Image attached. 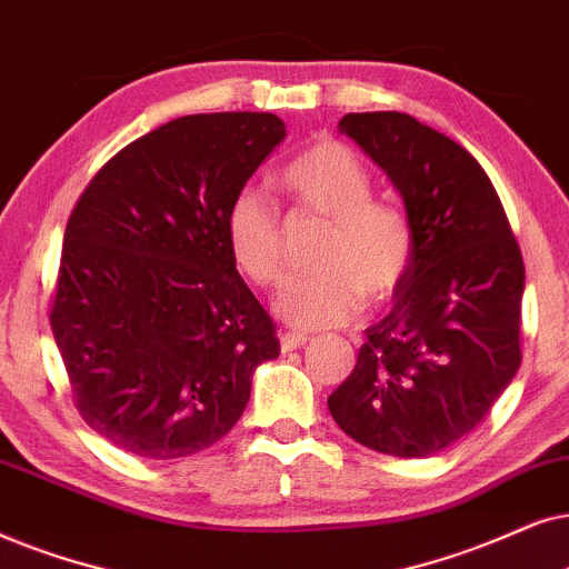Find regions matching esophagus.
<instances>
[{
    "label": "esophagus",
    "mask_w": 569,
    "mask_h": 569,
    "mask_svg": "<svg viewBox=\"0 0 569 569\" xmlns=\"http://www.w3.org/2000/svg\"><path fill=\"white\" fill-rule=\"evenodd\" d=\"M307 336L305 332H283V336H280V348H283V353H289V351H297V348H301V346H307Z\"/></svg>",
    "instance_id": "1"
}]
</instances>
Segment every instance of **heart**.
Masks as SVG:
<instances>
[{"mask_svg": "<svg viewBox=\"0 0 569 569\" xmlns=\"http://www.w3.org/2000/svg\"><path fill=\"white\" fill-rule=\"evenodd\" d=\"M278 187L305 213L328 218L315 247L312 276L293 280L280 312L299 328H332L356 317L363 297L380 307L403 289L416 254L411 216L375 194V179L343 142L322 140L301 150L278 173ZM226 241L241 270L260 289L286 278L283 221L268 197L247 189L226 213Z\"/></svg>", "mask_w": 569, "mask_h": 569, "instance_id": "heart-1", "label": "heart"}]
</instances>
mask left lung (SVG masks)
<instances>
[{"label":"left lung","instance_id":"1","mask_svg":"<svg viewBox=\"0 0 569 569\" xmlns=\"http://www.w3.org/2000/svg\"><path fill=\"white\" fill-rule=\"evenodd\" d=\"M340 132L403 194L416 254L328 408L363 448L427 458L479 427L518 372L522 254L487 171L448 134L400 111L346 113Z\"/></svg>","mask_w":569,"mask_h":569}]
</instances>
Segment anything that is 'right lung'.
Segmentation results:
<instances>
[{
	"label": "right lung",
	"mask_w": 569,
	"mask_h": 569,
	"mask_svg": "<svg viewBox=\"0 0 569 569\" xmlns=\"http://www.w3.org/2000/svg\"><path fill=\"white\" fill-rule=\"evenodd\" d=\"M286 138L276 113L179 117L106 161L74 202L49 322L82 421L138 458L229 435L280 351L237 272L226 213Z\"/></svg>",
	"instance_id": "right-lung-1"
}]
</instances>
